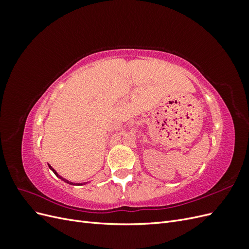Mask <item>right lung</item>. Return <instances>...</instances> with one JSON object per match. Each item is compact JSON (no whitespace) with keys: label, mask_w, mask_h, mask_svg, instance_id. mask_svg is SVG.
<instances>
[{"label":"right lung","mask_w":249,"mask_h":249,"mask_svg":"<svg viewBox=\"0 0 249 249\" xmlns=\"http://www.w3.org/2000/svg\"><path fill=\"white\" fill-rule=\"evenodd\" d=\"M50 168H51V169H52V170H53V171H54V173H55V175H56V176H57V177H59V178H61V179H63V180H64V182H66V183H69V184H71V185H74V184H73V183H71V182H69V180H67V179H64V178H61V177H60V176H58V173H57V172H56V170H55V169H53V168H52V167H51V166H50Z\"/></svg>","instance_id":"add662e5"}]
</instances>
